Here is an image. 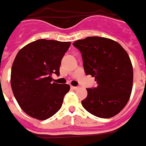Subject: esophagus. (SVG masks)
I'll use <instances>...</instances> for the list:
<instances>
[{"instance_id": "34e87169", "label": "esophagus", "mask_w": 146, "mask_h": 146, "mask_svg": "<svg viewBox=\"0 0 146 146\" xmlns=\"http://www.w3.org/2000/svg\"><path fill=\"white\" fill-rule=\"evenodd\" d=\"M71 88H72V89L74 90H77L79 89V87H77V86H71Z\"/></svg>"}]
</instances>
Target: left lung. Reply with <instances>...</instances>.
Instances as JSON below:
<instances>
[{
  "label": "left lung",
  "mask_w": 146,
  "mask_h": 146,
  "mask_svg": "<svg viewBox=\"0 0 146 146\" xmlns=\"http://www.w3.org/2000/svg\"><path fill=\"white\" fill-rule=\"evenodd\" d=\"M73 45L81 52L86 73L98 84L86 89L83 107L102 118L117 115L126 106L133 88V71L127 52L117 41L99 36L78 40Z\"/></svg>",
  "instance_id": "obj_1"
}]
</instances>
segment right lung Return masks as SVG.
Listing matches in <instances>:
<instances>
[{"instance_id": "obj_1", "label": "right lung", "mask_w": 146, "mask_h": 146, "mask_svg": "<svg viewBox=\"0 0 146 146\" xmlns=\"http://www.w3.org/2000/svg\"><path fill=\"white\" fill-rule=\"evenodd\" d=\"M69 41L40 39L21 48L11 69V87L21 110L33 118L46 120L60 109L67 84L51 83L52 74L60 75V65Z\"/></svg>"}]
</instances>
